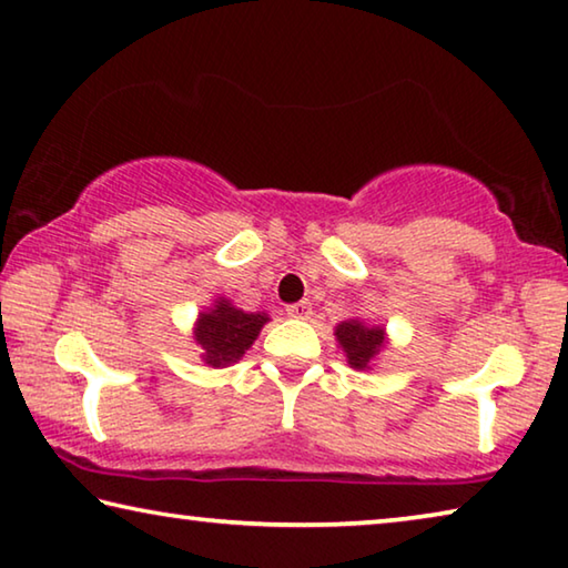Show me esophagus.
I'll use <instances>...</instances> for the list:
<instances>
[{
    "instance_id": "esophagus-1",
    "label": "esophagus",
    "mask_w": 568,
    "mask_h": 568,
    "mask_svg": "<svg viewBox=\"0 0 568 568\" xmlns=\"http://www.w3.org/2000/svg\"><path fill=\"white\" fill-rule=\"evenodd\" d=\"M285 313L291 315V318H297V321H307V318H311V313H313V305L307 303V301H301V303H293V305H287V307H285Z\"/></svg>"
}]
</instances>
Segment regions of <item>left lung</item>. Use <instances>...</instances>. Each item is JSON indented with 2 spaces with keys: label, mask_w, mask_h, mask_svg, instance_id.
<instances>
[{
  "label": "left lung",
  "mask_w": 568,
  "mask_h": 568,
  "mask_svg": "<svg viewBox=\"0 0 568 568\" xmlns=\"http://www.w3.org/2000/svg\"><path fill=\"white\" fill-rule=\"evenodd\" d=\"M335 341L355 371H368L371 361L386 345V331L381 325H365L361 321H343L335 325Z\"/></svg>",
  "instance_id": "obj_1"
}]
</instances>
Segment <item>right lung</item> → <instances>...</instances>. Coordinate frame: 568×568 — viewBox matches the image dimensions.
I'll return each mask as SVG.
<instances>
[{
    "label": "right lung",
    "instance_id": "1",
    "mask_svg": "<svg viewBox=\"0 0 568 568\" xmlns=\"http://www.w3.org/2000/svg\"><path fill=\"white\" fill-rule=\"evenodd\" d=\"M267 321L271 318L265 313H245L227 297H217L210 311L200 313L195 325V343L203 348V361L213 368L237 363Z\"/></svg>",
    "mask_w": 568,
    "mask_h": 568
}]
</instances>
